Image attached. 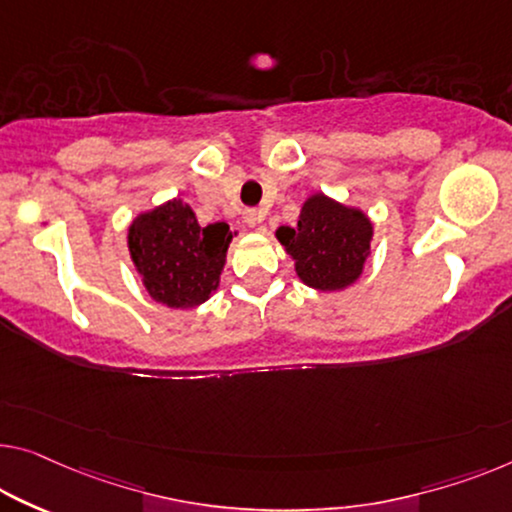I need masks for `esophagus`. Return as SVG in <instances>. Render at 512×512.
I'll use <instances>...</instances> for the list:
<instances>
[{
  "instance_id": "obj_1",
  "label": "esophagus",
  "mask_w": 512,
  "mask_h": 512,
  "mask_svg": "<svg viewBox=\"0 0 512 512\" xmlns=\"http://www.w3.org/2000/svg\"><path fill=\"white\" fill-rule=\"evenodd\" d=\"M264 220V213L257 211V209H246L243 211V223H246L248 227H257L259 223Z\"/></svg>"
}]
</instances>
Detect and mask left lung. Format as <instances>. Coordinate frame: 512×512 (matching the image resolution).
Masks as SVG:
<instances>
[{
	"label": "left lung",
	"mask_w": 512,
	"mask_h": 512,
	"mask_svg": "<svg viewBox=\"0 0 512 512\" xmlns=\"http://www.w3.org/2000/svg\"><path fill=\"white\" fill-rule=\"evenodd\" d=\"M276 234L296 259V273L305 285L335 292L361 276L372 225L361 211L312 195L303 204L296 227H280Z\"/></svg>",
	"instance_id": "8db88e82"
}]
</instances>
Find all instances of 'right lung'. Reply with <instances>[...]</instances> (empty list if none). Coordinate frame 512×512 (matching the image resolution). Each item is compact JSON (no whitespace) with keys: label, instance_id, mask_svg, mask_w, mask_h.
Masks as SVG:
<instances>
[{"label":"right lung","instance_id":"right-lung-1","mask_svg":"<svg viewBox=\"0 0 512 512\" xmlns=\"http://www.w3.org/2000/svg\"><path fill=\"white\" fill-rule=\"evenodd\" d=\"M230 225L200 227L193 209L172 200L142 213L128 232V248L147 292L170 308H193L218 287Z\"/></svg>","mask_w":512,"mask_h":512}]
</instances>
